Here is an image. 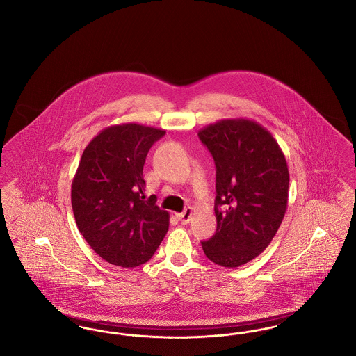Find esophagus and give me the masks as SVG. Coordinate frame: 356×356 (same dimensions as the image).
Instances as JSON below:
<instances>
[{
    "label": "esophagus",
    "instance_id": "obj_1",
    "mask_svg": "<svg viewBox=\"0 0 356 356\" xmlns=\"http://www.w3.org/2000/svg\"><path fill=\"white\" fill-rule=\"evenodd\" d=\"M192 213H193V208L192 207H188L184 209V212L181 213H177V219L181 221V224H188L191 218H192Z\"/></svg>",
    "mask_w": 356,
    "mask_h": 356
}]
</instances>
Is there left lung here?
Wrapping results in <instances>:
<instances>
[{
    "mask_svg": "<svg viewBox=\"0 0 356 356\" xmlns=\"http://www.w3.org/2000/svg\"><path fill=\"white\" fill-rule=\"evenodd\" d=\"M216 165V234L203 241L215 264L240 267L276 235L288 204L289 173L277 141L259 122L224 119L199 131Z\"/></svg>",
    "mask_w": 356,
    "mask_h": 356,
    "instance_id": "8db88e82",
    "label": "left lung"
}]
</instances>
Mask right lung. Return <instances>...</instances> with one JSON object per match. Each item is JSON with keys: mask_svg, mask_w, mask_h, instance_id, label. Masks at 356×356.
<instances>
[{"mask_svg": "<svg viewBox=\"0 0 356 356\" xmlns=\"http://www.w3.org/2000/svg\"><path fill=\"white\" fill-rule=\"evenodd\" d=\"M164 129L136 122L112 125L95 136L72 181L79 231L104 260L122 268L147 263L170 227V213L145 200L143 168Z\"/></svg>", "mask_w": 356, "mask_h": 356, "instance_id": "obj_1", "label": "right lung"}]
</instances>
